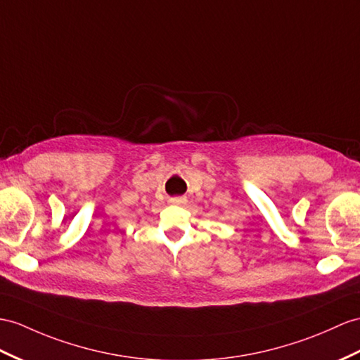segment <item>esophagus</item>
Masks as SVG:
<instances>
[{"mask_svg": "<svg viewBox=\"0 0 360 360\" xmlns=\"http://www.w3.org/2000/svg\"><path fill=\"white\" fill-rule=\"evenodd\" d=\"M171 205H175V206H180V205H185L186 203V198L185 197H174L169 200Z\"/></svg>", "mask_w": 360, "mask_h": 360, "instance_id": "esophagus-1", "label": "esophagus"}]
</instances>
